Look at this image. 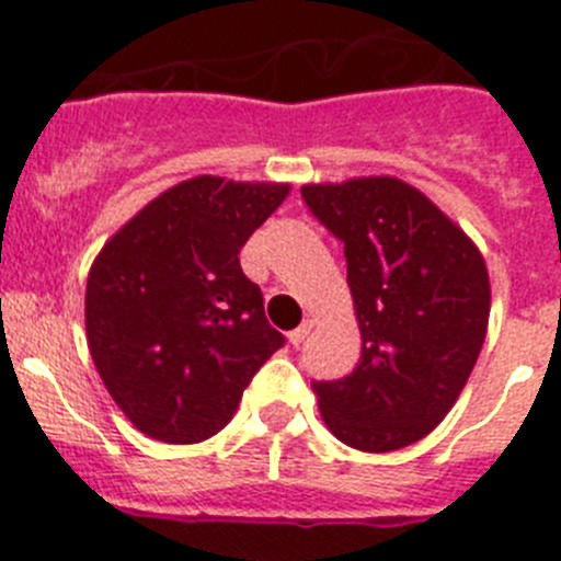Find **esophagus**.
Returning a JSON list of instances; mask_svg holds the SVG:
<instances>
[{"label": "esophagus", "instance_id": "34e87169", "mask_svg": "<svg viewBox=\"0 0 561 561\" xmlns=\"http://www.w3.org/2000/svg\"><path fill=\"white\" fill-rule=\"evenodd\" d=\"M309 334H311V320H304V323L297 325L295 331H289V342L291 345H300V342H304Z\"/></svg>", "mask_w": 561, "mask_h": 561}]
</instances>
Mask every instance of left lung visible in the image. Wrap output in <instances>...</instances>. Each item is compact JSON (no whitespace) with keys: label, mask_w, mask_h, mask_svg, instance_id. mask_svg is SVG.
I'll return each instance as SVG.
<instances>
[{"label":"left lung","mask_w":561,"mask_h":561,"mask_svg":"<svg viewBox=\"0 0 561 561\" xmlns=\"http://www.w3.org/2000/svg\"><path fill=\"white\" fill-rule=\"evenodd\" d=\"M306 205L348 261L362 356L314 381L325 427L359 453H396L447 419L483 348L492 309L478 244L396 176L304 185Z\"/></svg>","instance_id":"left-lung-1"}]
</instances>
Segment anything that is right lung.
<instances>
[{
	"label": "right lung",
	"mask_w": 561,
	"mask_h": 561,
	"mask_svg": "<svg viewBox=\"0 0 561 561\" xmlns=\"http://www.w3.org/2000/svg\"><path fill=\"white\" fill-rule=\"evenodd\" d=\"M289 191L193 176L148 202L92 261L89 354L148 438L199 444L225 430L255 370L284 345L238 252Z\"/></svg>",
	"instance_id": "add662e5"
}]
</instances>
